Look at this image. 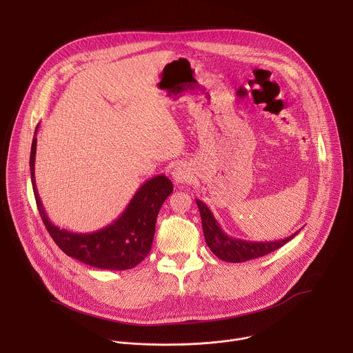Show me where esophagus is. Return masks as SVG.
Segmentation results:
<instances>
[{"label":"esophagus","mask_w":353,"mask_h":353,"mask_svg":"<svg viewBox=\"0 0 353 353\" xmlns=\"http://www.w3.org/2000/svg\"><path fill=\"white\" fill-rule=\"evenodd\" d=\"M172 177L174 180L176 184H183V183H187L190 181V179L192 177L191 176V170L190 168L185 165V163H177L173 170H172Z\"/></svg>","instance_id":"esophagus-1"}]
</instances>
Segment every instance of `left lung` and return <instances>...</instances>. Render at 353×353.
<instances>
[{"instance_id": "1", "label": "left lung", "mask_w": 353, "mask_h": 353, "mask_svg": "<svg viewBox=\"0 0 353 353\" xmlns=\"http://www.w3.org/2000/svg\"><path fill=\"white\" fill-rule=\"evenodd\" d=\"M195 203L201 214V222H203V230L210 250L218 259L228 263H244L267 256L290 241L297 233L296 232L294 234L278 241H247L230 237L228 233H225L211 210L203 201L195 199Z\"/></svg>"}]
</instances>
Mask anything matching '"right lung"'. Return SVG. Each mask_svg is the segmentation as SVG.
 Returning a JSON list of instances; mask_svg holds the SVG:
<instances>
[{
    "mask_svg": "<svg viewBox=\"0 0 353 353\" xmlns=\"http://www.w3.org/2000/svg\"><path fill=\"white\" fill-rule=\"evenodd\" d=\"M37 127L30 149V177L37 210L50 236L68 257L86 265L110 271H125L138 265L152 247L157 218L165 199L173 191L172 181L165 174L145 181L134 194L124 212L110 225L96 232L77 233L61 229L48 219L36 188Z\"/></svg>",
    "mask_w": 353,
    "mask_h": 353,
    "instance_id": "obj_1",
    "label": "right lung"
}]
</instances>
